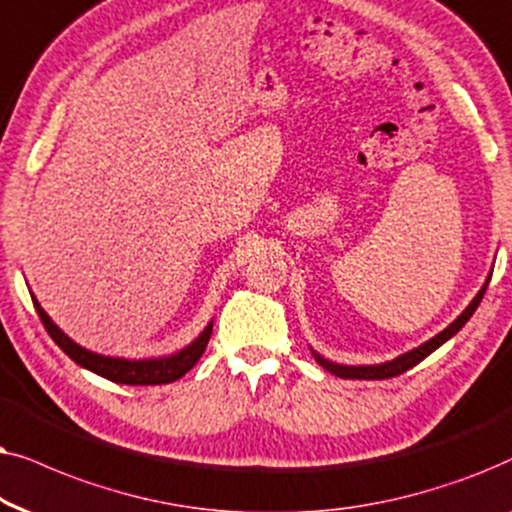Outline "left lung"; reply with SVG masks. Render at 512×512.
<instances>
[{
	"label": "left lung",
	"mask_w": 512,
	"mask_h": 512,
	"mask_svg": "<svg viewBox=\"0 0 512 512\" xmlns=\"http://www.w3.org/2000/svg\"><path fill=\"white\" fill-rule=\"evenodd\" d=\"M489 278H492V274L487 276L485 285H482V288L478 290V295L473 297V302H470L466 309H463L459 316H456L452 323L445 327V330L438 332V335L428 339V342L419 344L417 349H412V351H407V353H400V356H395L393 360H386V363H374V365H344V363H335V360L320 356L318 351L311 349L313 358H316V363L323 367V370H327L330 374H335V377H339V379H388V377H395V374H403V372L410 370V367L421 363V360H424L426 356H431V353L435 349H440L442 344L449 342V339H452L456 332H459L461 327L468 323L470 316H473L475 309H478V306H480L482 297H485Z\"/></svg>",
	"instance_id": "1"
}]
</instances>
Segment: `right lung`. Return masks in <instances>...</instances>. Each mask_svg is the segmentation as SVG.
Wrapping results in <instances>:
<instances>
[{"label":"right lung","instance_id":"right-lung-1","mask_svg":"<svg viewBox=\"0 0 512 512\" xmlns=\"http://www.w3.org/2000/svg\"><path fill=\"white\" fill-rule=\"evenodd\" d=\"M32 302H34V309L39 313V318H42L46 332H49L53 342H56L60 349L74 360V363L81 365L88 372L98 374V377L117 381V384L159 386V384H170V381L185 377V374L199 363V358L203 356V351H206L208 346V339L213 335V320H210V323L199 332V337L192 339L187 346H182L180 351L168 353V356H152V358L102 356V353L88 351L86 346H81L74 342L72 337H67L65 332L53 323L49 313L42 309V304L37 302V297L34 295H32Z\"/></svg>","mask_w":512,"mask_h":512}]
</instances>
